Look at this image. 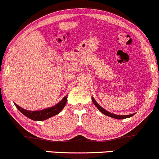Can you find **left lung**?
<instances>
[{"label":"left lung","instance_id":"8db88e82","mask_svg":"<svg viewBox=\"0 0 159 159\" xmlns=\"http://www.w3.org/2000/svg\"><path fill=\"white\" fill-rule=\"evenodd\" d=\"M91 100H92L93 103L94 104L95 106H96V107L98 108V109L99 110H100V111H101V112H102V114H103V115H107V116H109V117H113V118L119 119V120H120V119H125V118H128V117H131L133 116V115L135 114V113H134V114H131V115H115V114L111 113V112H109V111H106V109H104L103 108L101 107V106H100L99 105V104L98 103V102H97L96 100H94V98H93V97H92V98H91Z\"/></svg>","mask_w":159,"mask_h":159}]
</instances>
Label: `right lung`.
Wrapping results in <instances>:
<instances>
[{"label":"right lung","mask_w":159,"mask_h":159,"mask_svg":"<svg viewBox=\"0 0 159 159\" xmlns=\"http://www.w3.org/2000/svg\"><path fill=\"white\" fill-rule=\"evenodd\" d=\"M67 99H68V96L66 95L64 98L61 99V101H59L55 106L42 110H39V111H28V110L24 109L20 106H18L16 103L14 104L17 107V109L28 118L35 121H42L53 116H55L59 112H61V110L64 109L65 104H66Z\"/></svg>","instance_id":"obj_1"}]
</instances>
